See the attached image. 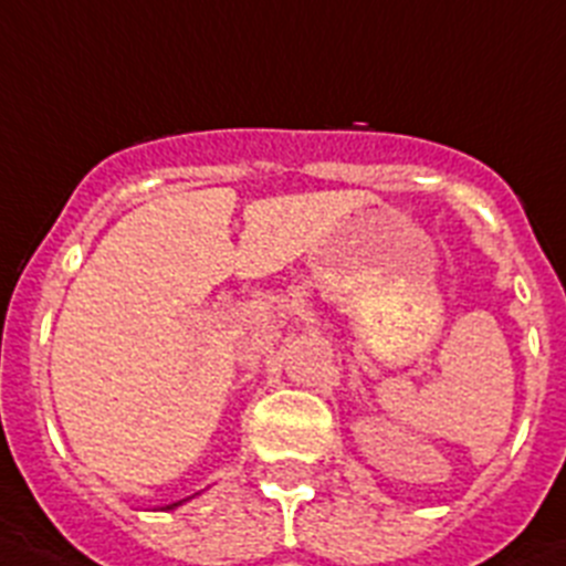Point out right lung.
<instances>
[{
	"label": "right lung",
	"mask_w": 566,
	"mask_h": 566,
	"mask_svg": "<svg viewBox=\"0 0 566 566\" xmlns=\"http://www.w3.org/2000/svg\"><path fill=\"white\" fill-rule=\"evenodd\" d=\"M176 505H181V502H174V505H168V507H165V511H170V507H176Z\"/></svg>",
	"instance_id": "add662e5"
}]
</instances>
